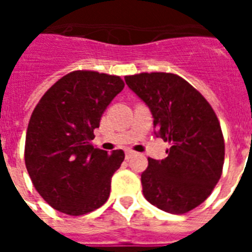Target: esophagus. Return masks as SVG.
Listing matches in <instances>:
<instances>
[{
  "label": "esophagus",
  "mask_w": 252,
  "mask_h": 252,
  "mask_svg": "<svg viewBox=\"0 0 252 252\" xmlns=\"http://www.w3.org/2000/svg\"><path fill=\"white\" fill-rule=\"evenodd\" d=\"M132 156H134L133 150H126V159H129Z\"/></svg>",
  "instance_id": "obj_1"
}]
</instances>
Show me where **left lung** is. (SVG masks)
Wrapping results in <instances>:
<instances>
[{
  "instance_id": "1",
  "label": "left lung",
  "mask_w": 252,
  "mask_h": 252,
  "mask_svg": "<svg viewBox=\"0 0 252 252\" xmlns=\"http://www.w3.org/2000/svg\"><path fill=\"white\" fill-rule=\"evenodd\" d=\"M126 84L149 107L156 136L171 144L165 159H148L142 193L167 213H187L205 201L222 174L219 119L203 95L176 74L140 73L126 76Z\"/></svg>"
}]
</instances>
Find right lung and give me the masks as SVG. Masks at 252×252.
<instances>
[{
    "label": "right lung",
    "instance_id": "add662e5",
    "mask_svg": "<svg viewBox=\"0 0 252 252\" xmlns=\"http://www.w3.org/2000/svg\"><path fill=\"white\" fill-rule=\"evenodd\" d=\"M124 89L120 77L76 70L49 89L35 107L26 134V168L56 211L82 216L106 203L124 152L94 149L102 114Z\"/></svg>",
    "mask_w": 252,
    "mask_h": 252
}]
</instances>
